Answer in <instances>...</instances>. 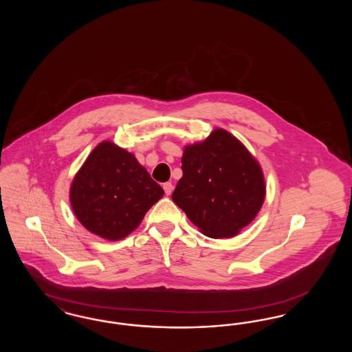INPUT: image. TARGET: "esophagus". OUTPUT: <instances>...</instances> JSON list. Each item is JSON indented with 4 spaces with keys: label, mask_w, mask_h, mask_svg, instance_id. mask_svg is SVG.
Instances as JSON below:
<instances>
[{
    "label": "esophagus",
    "mask_w": 352,
    "mask_h": 352,
    "mask_svg": "<svg viewBox=\"0 0 352 352\" xmlns=\"http://www.w3.org/2000/svg\"><path fill=\"white\" fill-rule=\"evenodd\" d=\"M164 190H165V194H166V195H170V194L173 192V184H171V182L164 184Z\"/></svg>",
    "instance_id": "1"
}]
</instances>
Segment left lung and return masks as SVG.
<instances>
[{"label": "left lung", "mask_w": 352, "mask_h": 352, "mask_svg": "<svg viewBox=\"0 0 352 352\" xmlns=\"http://www.w3.org/2000/svg\"><path fill=\"white\" fill-rule=\"evenodd\" d=\"M182 171L171 198L208 237H234L263 207V168L240 140L221 128L184 146Z\"/></svg>", "instance_id": "left-lung-1"}]
</instances>
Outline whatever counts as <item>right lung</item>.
Instances as JSON below:
<instances>
[{
    "label": "right lung",
    "instance_id": "right-lung-1",
    "mask_svg": "<svg viewBox=\"0 0 352 352\" xmlns=\"http://www.w3.org/2000/svg\"><path fill=\"white\" fill-rule=\"evenodd\" d=\"M164 188L148 170L112 141H102L89 153L69 187L75 217L85 230L118 241L140 226Z\"/></svg>",
    "mask_w": 352,
    "mask_h": 352
}]
</instances>
